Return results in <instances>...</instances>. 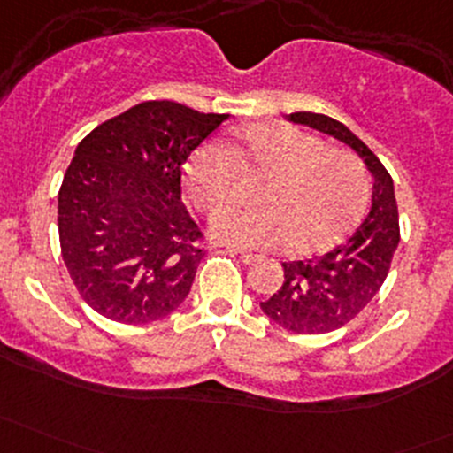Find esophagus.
Segmentation results:
<instances>
[{
    "instance_id": "1",
    "label": "esophagus",
    "mask_w": 453,
    "mask_h": 453,
    "mask_svg": "<svg viewBox=\"0 0 453 453\" xmlns=\"http://www.w3.org/2000/svg\"><path fill=\"white\" fill-rule=\"evenodd\" d=\"M232 252L234 254H239V258L243 260L245 265H252V263H256V260L260 258V256H256V254H252V252H243V250H239V248H230Z\"/></svg>"
}]
</instances>
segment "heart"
<instances>
[{
    "label": "heart",
    "mask_w": 453,
    "mask_h": 453,
    "mask_svg": "<svg viewBox=\"0 0 453 453\" xmlns=\"http://www.w3.org/2000/svg\"><path fill=\"white\" fill-rule=\"evenodd\" d=\"M234 166L267 175L252 210H226L212 219V234L236 248H280L315 254L340 243L357 223L368 199L362 162L328 149L311 134L260 122L221 146L193 150L184 168L186 193L203 214L230 201Z\"/></svg>",
    "instance_id": "heart-1"
}]
</instances>
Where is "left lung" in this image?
I'll return each instance as SVG.
<instances>
[{"label":"left lung","mask_w":453,"mask_h":453,"mask_svg":"<svg viewBox=\"0 0 453 453\" xmlns=\"http://www.w3.org/2000/svg\"><path fill=\"white\" fill-rule=\"evenodd\" d=\"M287 120L344 142L372 177L370 212L350 239L315 258L282 263L285 282L260 309L287 331L322 335L349 324L377 296L399 245L395 184L377 155L353 131L322 113H289Z\"/></svg>","instance_id":"8db88e82"}]
</instances>
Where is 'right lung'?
Returning a JSON list of instances; mask_svg holds the SVG:
<instances>
[{"mask_svg": "<svg viewBox=\"0 0 453 453\" xmlns=\"http://www.w3.org/2000/svg\"><path fill=\"white\" fill-rule=\"evenodd\" d=\"M227 120L149 100L96 127L76 146L58 190V239L81 298L120 324L166 318L203 258L181 203L188 155Z\"/></svg>", "mask_w": 453, "mask_h": 453, "instance_id": "right-lung-1", "label": "right lung"}]
</instances>
